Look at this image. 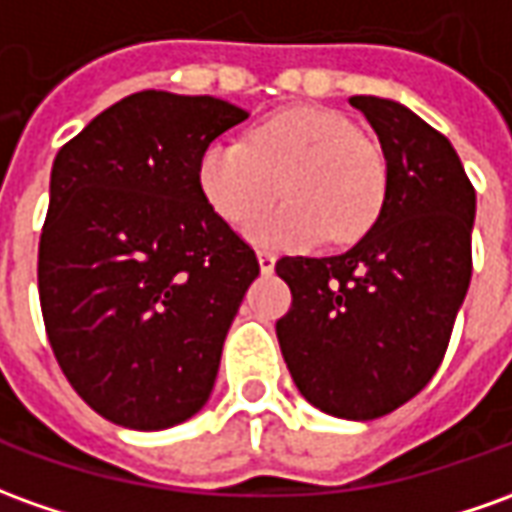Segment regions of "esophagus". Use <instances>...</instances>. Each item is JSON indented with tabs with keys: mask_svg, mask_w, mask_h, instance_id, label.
I'll return each mask as SVG.
<instances>
[{
	"mask_svg": "<svg viewBox=\"0 0 512 512\" xmlns=\"http://www.w3.org/2000/svg\"><path fill=\"white\" fill-rule=\"evenodd\" d=\"M256 256H259V267H262V273H273V267H276V253L273 250H256Z\"/></svg>",
	"mask_w": 512,
	"mask_h": 512,
	"instance_id": "esophagus-1",
	"label": "esophagus"
}]
</instances>
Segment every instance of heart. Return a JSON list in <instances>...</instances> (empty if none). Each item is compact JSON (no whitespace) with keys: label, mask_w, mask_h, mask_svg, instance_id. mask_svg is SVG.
I'll use <instances>...</instances> for the list:
<instances>
[{"label":"heart","mask_w":512,"mask_h":512,"mask_svg":"<svg viewBox=\"0 0 512 512\" xmlns=\"http://www.w3.org/2000/svg\"><path fill=\"white\" fill-rule=\"evenodd\" d=\"M200 192L231 225L267 209L284 186L290 200L250 225L259 242H357L382 217L390 192L387 155L348 116L292 108L259 122L248 142H211L197 161Z\"/></svg>","instance_id":"obj_1"}]
</instances>
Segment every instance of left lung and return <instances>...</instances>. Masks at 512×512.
I'll list each match as a JSON object with an SVG mask.
<instances>
[{"label":"left lung","mask_w":512,"mask_h":512,"mask_svg":"<svg viewBox=\"0 0 512 512\" xmlns=\"http://www.w3.org/2000/svg\"><path fill=\"white\" fill-rule=\"evenodd\" d=\"M390 167L382 217L340 256H281L292 306L276 323L292 379L317 410L373 421L424 390L471 281L477 195L449 139L404 105L351 97Z\"/></svg>","instance_id":"left-lung-1"}]
</instances>
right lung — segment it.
<instances>
[{
    "mask_svg": "<svg viewBox=\"0 0 512 512\" xmlns=\"http://www.w3.org/2000/svg\"><path fill=\"white\" fill-rule=\"evenodd\" d=\"M248 111L139 91L55 155L38 298L74 393L128 429H167L211 396L259 259L200 192L197 161Z\"/></svg>",
    "mask_w": 512,
    "mask_h": 512,
    "instance_id": "obj_1",
    "label": "right lung"
}]
</instances>
